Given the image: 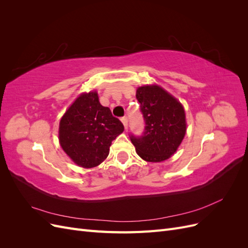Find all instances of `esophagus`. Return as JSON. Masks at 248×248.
<instances>
[{
	"mask_svg": "<svg viewBox=\"0 0 248 248\" xmlns=\"http://www.w3.org/2000/svg\"><path fill=\"white\" fill-rule=\"evenodd\" d=\"M121 121H122L124 127H125V129L128 128V119H127V117H122Z\"/></svg>",
	"mask_w": 248,
	"mask_h": 248,
	"instance_id": "obj_1",
	"label": "esophagus"
}]
</instances>
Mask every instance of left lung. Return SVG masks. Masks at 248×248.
<instances>
[{
	"instance_id": "8db88e82",
	"label": "left lung",
	"mask_w": 248,
	"mask_h": 248,
	"mask_svg": "<svg viewBox=\"0 0 248 248\" xmlns=\"http://www.w3.org/2000/svg\"><path fill=\"white\" fill-rule=\"evenodd\" d=\"M136 96L145 121L141 136H129L137 153L149 162L170 158L186 132L182 104L159 86L140 87Z\"/></svg>"
}]
</instances>
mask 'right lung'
<instances>
[{
    "instance_id": "add662e5",
    "label": "right lung",
    "mask_w": 248,
    "mask_h": 248,
    "mask_svg": "<svg viewBox=\"0 0 248 248\" xmlns=\"http://www.w3.org/2000/svg\"><path fill=\"white\" fill-rule=\"evenodd\" d=\"M124 131L122 122L102 107L98 94H81L60 121L59 140L66 154L82 168H94L107 158L111 141Z\"/></svg>"
}]
</instances>
